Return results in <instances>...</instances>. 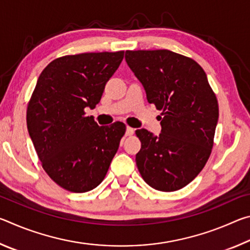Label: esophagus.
I'll return each instance as SVG.
<instances>
[{"label": "esophagus", "instance_id": "esophagus-1", "mask_svg": "<svg viewBox=\"0 0 250 250\" xmlns=\"http://www.w3.org/2000/svg\"><path fill=\"white\" fill-rule=\"evenodd\" d=\"M134 132V129L131 128V126H126L125 129V135H132Z\"/></svg>", "mask_w": 250, "mask_h": 250}]
</instances>
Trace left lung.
Returning <instances> with one entry per match:
<instances>
[{
  "instance_id": "1",
  "label": "left lung",
  "mask_w": 250,
  "mask_h": 250,
  "mask_svg": "<svg viewBox=\"0 0 250 250\" xmlns=\"http://www.w3.org/2000/svg\"><path fill=\"white\" fill-rule=\"evenodd\" d=\"M125 62L149 104L163 110L159 135L135 131L141 141L138 170L154 189L177 191L195 179L209 158L218 121L216 96L202 67L183 55L126 50Z\"/></svg>"
}]
</instances>
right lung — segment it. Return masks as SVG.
<instances>
[{"instance_id":"obj_1","label":"right lung","mask_w":250,"mask_h":250,"mask_svg":"<svg viewBox=\"0 0 250 250\" xmlns=\"http://www.w3.org/2000/svg\"><path fill=\"white\" fill-rule=\"evenodd\" d=\"M116 53L59 57L45 67L27 105L29 137L45 172L67 191L88 192L107 174L125 132L124 122L99 126L94 109L124 59Z\"/></svg>"}]
</instances>
